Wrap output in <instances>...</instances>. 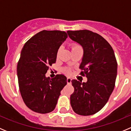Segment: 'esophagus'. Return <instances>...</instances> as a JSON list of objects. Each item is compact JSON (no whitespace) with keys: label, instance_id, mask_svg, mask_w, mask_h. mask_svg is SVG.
Segmentation results:
<instances>
[{"label":"esophagus","instance_id":"esophagus-1","mask_svg":"<svg viewBox=\"0 0 131 131\" xmlns=\"http://www.w3.org/2000/svg\"><path fill=\"white\" fill-rule=\"evenodd\" d=\"M67 84H71V82H72V79L70 78H67Z\"/></svg>","mask_w":131,"mask_h":131}]
</instances>
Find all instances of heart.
<instances>
[{
  "mask_svg": "<svg viewBox=\"0 0 131 131\" xmlns=\"http://www.w3.org/2000/svg\"><path fill=\"white\" fill-rule=\"evenodd\" d=\"M79 47H80L79 45H78L77 43H73L71 44V48H72V50L79 48ZM60 51H61V48H59V49L58 50V52H57V56H58V54H59ZM63 72H64L65 74H67V75H70V74L71 73V70L68 68H63Z\"/></svg>",
  "mask_w": 131,
  "mask_h": 131,
  "instance_id": "1",
  "label": "heart"
}]
</instances>
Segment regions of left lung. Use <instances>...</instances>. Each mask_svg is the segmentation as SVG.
Returning a JSON list of instances; mask_svg holds the SVG:
<instances>
[{"instance_id":"obj_1","label":"left lung","mask_w":131,"mask_h":131,"mask_svg":"<svg viewBox=\"0 0 131 131\" xmlns=\"http://www.w3.org/2000/svg\"><path fill=\"white\" fill-rule=\"evenodd\" d=\"M70 38L81 45L84 56L80 75L87 82L72 80L74 92L70 104L74 112L84 116L94 115L106 105L115 84L117 62L109 43L97 33L82 30L67 31Z\"/></svg>"}]
</instances>
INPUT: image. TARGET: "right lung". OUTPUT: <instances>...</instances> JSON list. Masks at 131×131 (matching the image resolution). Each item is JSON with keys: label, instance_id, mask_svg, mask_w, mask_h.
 I'll use <instances>...</instances> for the list:
<instances>
[{"label": "right lung", "instance_id": "1", "mask_svg": "<svg viewBox=\"0 0 131 131\" xmlns=\"http://www.w3.org/2000/svg\"><path fill=\"white\" fill-rule=\"evenodd\" d=\"M68 37L64 31L42 30L23 46L17 65L18 84L23 101L37 113L54 110L61 91L67 85V77L56 75L46 77L49 66L56 63L58 50Z\"/></svg>", "mask_w": 131, "mask_h": 131}]
</instances>
